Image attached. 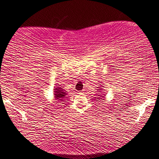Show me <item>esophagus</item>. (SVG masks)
I'll list each match as a JSON object with an SVG mask.
<instances>
[{"instance_id":"esophagus-1","label":"esophagus","mask_w":159,"mask_h":159,"mask_svg":"<svg viewBox=\"0 0 159 159\" xmlns=\"http://www.w3.org/2000/svg\"><path fill=\"white\" fill-rule=\"evenodd\" d=\"M79 93H80V94H82V93H83V90H81V91H80V92H79Z\"/></svg>"}]
</instances>
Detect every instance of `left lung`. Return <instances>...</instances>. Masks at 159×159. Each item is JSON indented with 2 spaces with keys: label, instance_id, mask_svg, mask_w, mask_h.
<instances>
[{
  "label": "left lung",
  "instance_id": "left-lung-1",
  "mask_svg": "<svg viewBox=\"0 0 159 159\" xmlns=\"http://www.w3.org/2000/svg\"><path fill=\"white\" fill-rule=\"evenodd\" d=\"M99 88H100V87H99ZM101 88H102V86H101ZM102 90V88H99V89H98V90ZM101 97H103V96H101Z\"/></svg>",
  "mask_w": 159,
  "mask_h": 159
}]
</instances>
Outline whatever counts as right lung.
<instances>
[{
	"label": "right lung",
	"instance_id": "add662e5",
	"mask_svg": "<svg viewBox=\"0 0 159 159\" xmlns=\"http://www.w3.org/2000/svg\"><path fill=\"white\" fill-rule=\"evenodd\" d=\"M55 91H54V95H55V99L57 100H63L62 99L65 98V96L67 95L65 92L64 89H62V88L59 87L58 85L56 86V88H55Z\"/></svg>",
	"mask_w": 159,
	"mask_h": 159
}]
</instances>
